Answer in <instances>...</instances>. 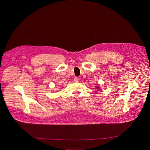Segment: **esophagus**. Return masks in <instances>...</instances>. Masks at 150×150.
I'll return each instance as SVG.
<instances>
[{
  "label": "esophagus",
  "instance_id": "1",
  "mask_svg": "<svg viewBox=\"0 0 150 150\" xmlns=\"http://www.w3.org/2000/svg\"><path fill=\"white\" fill-rule=\"evenodd\" d=\"M74 81H75V82H78L79 81V78L78 77H75L74 78Z\"/></svg>",
  "mask_w": 150,
  "mask_h": 150
}]
</instances>
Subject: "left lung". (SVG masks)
I'll list each match as a JSON object with an SVG mask.
<instances>
[{"instance_id": "obj_1", "label": "left lung", "mask_w": 150, "mask_h": 150, "mask_svg": "<svg viewBox=\"0 0 150 150\" xmlns=\"http://www.w3.org/2000/svg\"><path fill=\"white\" fill-rule=\"evenodd\" d=\"M97 89H99V87H98V88H97Z\"/></svg>"}]
</instances>
